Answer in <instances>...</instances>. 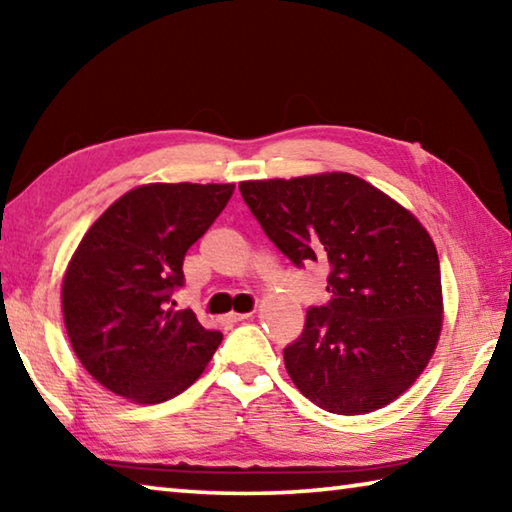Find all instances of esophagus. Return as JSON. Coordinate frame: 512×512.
Instances as JSON below:
<instances>
[{
  "label": "esophagus",
  "mask_w": 512,
  "mask_h": 512,
  "mask_svg": "<svg viewBox=\"0 0 512 512\" xmlns=\"http://www.w3.org/2000/svg\"><path fill=\"white\" fill-rule=\"evenodd\" d=\"M250 314H239V311H230V314L228 316H225L223 320H225V323H228V325H235V323H241V320H246Z\"/></svg>",
  "instance_id": "esophagus-1"
}]
</instances>
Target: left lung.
I'll use <instances>...</instances> for the list:
<instances>
[{"mask_svg":"<svg viewBox=\"0 0 512 512\" xmlns=\"http://www.w3.org/2000/svg\"><path fill=\"white\" fill-rule=\"evenodd\" d=\"M266 237L296 266H329L327 307L307 311L284 348L298 391L320 409L363 415L397 400L436 352L440 262L427 228L345 171L239 183Z\"/></svg>","mask_w":512,"mask_h":512,"instance_id":"8db88e82","label":"left lung"}]
</instances>
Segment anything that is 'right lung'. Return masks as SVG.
Wrapping results in <instances>:
<instances>
[{"instance_id":"1","label":"right lung","mask_w":512,"mask_h":512,"mask_svg":"<svg viewBox=\"0 0 512 512\" xmlns=\"http://www.w3.org/2000/svg\"><path fill=\"white\" fill-rule=\"evenodd\" d=\"M235 185L149 183L117 198L85 232L63 275V318L83 368L115 395L160 404L203 375L221 332L176 311L183 259ZM172 307H168V302Z\"/></svg>"}]
</instances>
